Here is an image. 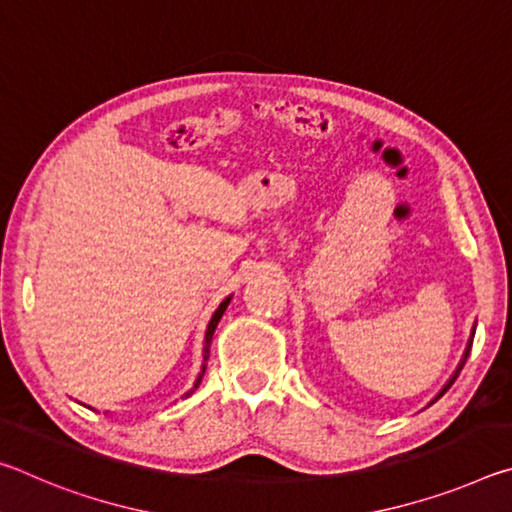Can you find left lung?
Wrapping results in <instances>:
<instances>
[{
  "instance_id": "8db88e82",
  "label": "left lung",
  "mask_w": 512,
  "mask_h": 512,
  "mask_svg": "<svg viewBox=\"0 0 512 512\" xmlns=\"http://www.w3.org/2000/svg\"><path fill=\"white\" fill-rule=\"evenodd\" d=\"M472 336H474V332H472ZM470 350H472V339H470V343H467V348H465V354H463V359H461V363H458V368H456V372H454V375L452 377H449V381H447V384L443 386V391H440L438 395H436V400H440V397H443L447 391H449V388H452V384H454V381H456V377H458V372H461L463 370V366H465V361H467V357H470ZM436 400H433V402H436Z\"/></svg>"
}]
</instances>
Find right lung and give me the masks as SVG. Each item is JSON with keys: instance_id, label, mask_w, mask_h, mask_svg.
<instances>
[{"instance_id": "obj_1", "label": "right lung", "mask_w": 512, "mask_h": 512, "mask_svg": "<svg viewBox=\"0 0 512 512\" xmlns=\"http://www.w3.org/2000/svg\"><path fill=\"white\" fill-rule=\"evenodd\" d=\"M230 300H232V296H228L225 298L221 305H219V309L214 311L212 314V320H210V325H207V332H205V345H203V366H201V372H198V377H196V381H194V386L189 388V391L183 395V397H189L192 395L198 386H201V379H203V375H205V368H207V359H210V345H212V336H214V329H216V325H219V320H221V316H223V311L228 309V305H230Z\"/></svg>"}]
</instances>
